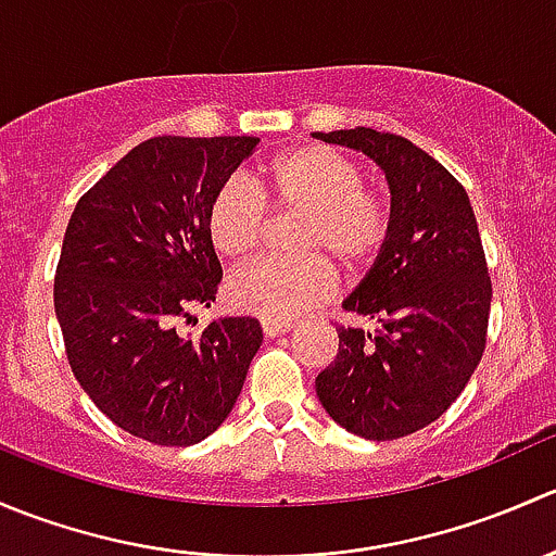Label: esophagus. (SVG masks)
I'll use <instances>...</instances> for the list:
<instances>
[{
	"instance_id": "34e87169",
	"label": "esophagus",
	"mask_w": 556,
	"mask_h": 556,
	"mask_svg": "<svg viewBox=\"0 0 556 556\" xmlns=\"http://www.w3.org/2000/svg\"><path fill=\"white\" fill-rule=\"evenodd\" d=\"M263 333L268 336V339H277V336L288 333L290 328H293V323H282V319H263Z\"/></svg>"
}]
</instances>
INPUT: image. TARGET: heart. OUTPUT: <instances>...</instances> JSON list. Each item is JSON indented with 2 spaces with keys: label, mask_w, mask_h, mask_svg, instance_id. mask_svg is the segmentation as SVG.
<instances>
[{
  "label": "heart",
  "mask_w": 556,
  "mask_h": 556,
  "mask_svg": "<svg viewBox=\"0 0 556 556\" xmlns=\"http://www.w3.org/2000/svg\"><path fill=\"white\" fill-rule=\"evenodd\" d=\"M271 215L299 217L288 239L295 257H261L226 285L233 309L263 319H293L323 304L333 290L328 261L346 277L371 271L395 226L390 195L366 182L361 161L323 142L274 155L261 190L226 179L206 210V233L223 257L242 261L266 242Z\"/></svg>",
  "instance_id": "heart-1"
}]
</instances>
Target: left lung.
I'll list each match as a JSON object with an SVG mask.
<instances>
[{
  "mask_svg": "<svg viewBox=\"0 0 556 556\" xmlns=\"http://www.w3.org/2000/svg\"><path fill=\"white\" fill-rule=\"evenodd\" d=\"M314 137L371 155L395 212L384 255L344 301L382 328H336L339 352L317 395L350 433L403 439L457 401L484 355L492 279L473 206L463 182L401 134L355 126Z\"/></svg>",
  "mask_w": 556,
  "mask_h": 556,
  "instance_id": "1",
  "label": "left lung"
}]
</instances>
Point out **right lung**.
<instances>
[{
  "label": "right lung",
  "instance_id": "obj_1",
  "mask_svg": "<svg viewBox=\"0 0 556 556\" xmlns=\"http://www.w3.org/2000/svg\"><path fill=\"white\" fill-rule=\"evenodd\" d=\"M257 137H153L80 195L55 266L66 361L91 401L137 439L190 446L220 428L263 341L255 317L177 333L223 279L206 233L215 190Z\"/></svg>",
  "mask_w": 556,
  "mask_h": 556
}]
</instances>
